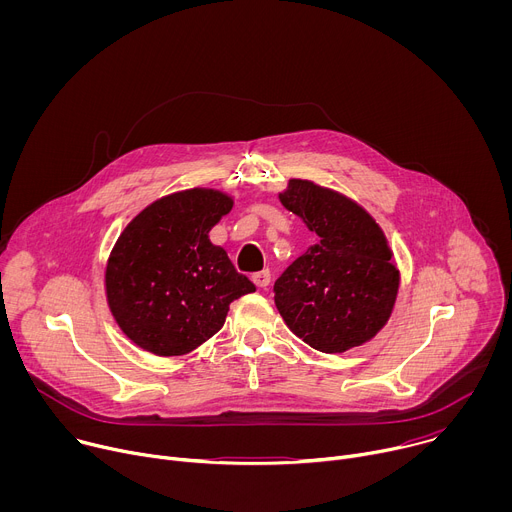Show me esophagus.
<instances>
[{
  "label": "esophagus",
  "instance_id": "34e87169",
  "mask_svg": "<svg viewBox=\"0 0 512 512\" xmlns=\"http://www.w3.org/2000/svg\"><path fill=\"white\" fill-rule=\"evenodd\" d=\"M253 283L259 287V289H267L269 283H271V271L269 269H263L259 273H253Z\"/></svg>",
  "mask_w": 512,
  "mask_h": 512
}]
</instances>
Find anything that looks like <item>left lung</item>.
<instances>
[{"instance_id":"8db88e82","label":"left lung","mask_w":512,"mask_h":512,"mask_svg":"<svg viewBox=\"0 0 512 512\" xmlns=\"http://www.w3.org/2000/svg\"><path fill=\"white\" fill-rule=\"evenodd\" d=\"M279 200L318 235L275 281V306L287 328L326 354L373 340L401 285L381 225L356 200L312 180L291 178Z\"/></svg>"}]
</instances>
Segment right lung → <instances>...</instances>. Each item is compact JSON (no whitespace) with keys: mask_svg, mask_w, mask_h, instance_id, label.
<instances>
[{"mask_svg":"<svg viewBox=\"0 0 512 512\" xmlns=\"http://www.w3.org/2000/svg\"><path fill=\"white\" fill-rule=\"evenodd\" d=\"M233 204L223 190L196 186L154 200L121 231L105 267V296L141 350L192 352L223 328L233 300L257 289L208 239Z\"/></svg>","mask_w":512,"mask_h":512,"instance_id":"obj_1","label":"right lung"}]
</instances>
